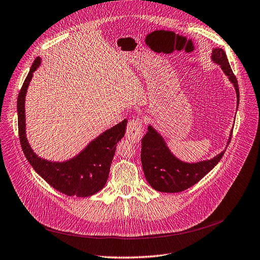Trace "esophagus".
Returning a JSON list of instances; mask_svg holds the SVG:
<instances>
[{"mask_svg": "<svg viewBox=\"0 0 260 260\" xmlns=\"http://www.w3.org/2000/svg\"><path fill=\"white\" fill-rule=\"evenodd\" d=\"M127 138L132 143L138 144L143 137V124L141 119H133L127 126Z\"/></svg>", "mask_w": 260, "mask_h": 260, "instance_id": "esophagus-1", "label": "esophagus"}]
</instances>
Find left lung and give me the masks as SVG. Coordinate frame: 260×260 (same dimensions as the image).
I'll use <instances>...</instances> for the list:
<instances>
[{"label":"left lung","instance_id":"1","mask_svg":"<svg viewBox=\"0 0 260 260\" xmlns=\"http://www.w3.org/2000/svg\"><path fill=\"white\" fill-rule=\"evenodd\" d=\"M212 62L219 66L229 81L233 84L237 108L239 104V89L236 77L234 76L228 58L221 48H215L211 53ZM232 136L230 132L224 151L206 160L198 162H186L176 157L168 147L165 138L153 126H148V132L142 139V165L145 177L149 184L161 192H179L194 185L208 174L223 157Z\"/></svg>","mask_w":260,"mask_h":260}]
</instances>
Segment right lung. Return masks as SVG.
I'll return each instance as SVG.
<instances>
[{
    "label": "right lung",
    "mask_w": 260,
    "mask_h": 260,
    "mask_svg": "<svg viewBox=\"0 0 260 260\" xmlns=\"http://www.w3.org/2000/svg\"><path fill=\"white\" fill-rule=\"evenodd\" d=\"M36 57L17 98L18 134L23 152L35 172L52 187L68 196L89 197L101 190L108 179L116 145L124 137L127 119L96 136L76 156L64 161H51L32 150L26 134L25 102L33 73L41 66Z\"/></svg>",
    "instance_id": "right-lung-1"
}]
</instances>
